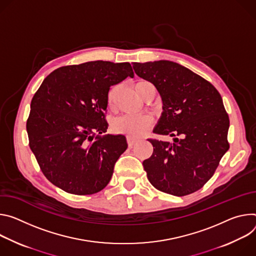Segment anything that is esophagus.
Instances as JSON below:
<instances>
[{
	"label": "esophagus",
	"instance_id": "34e87169",
	"mask_svg": "<svg viewBox=\"0 0 256 256\" xmlns=\"http://www.w3.org/2000/svg\"><path fill=\"white\" fill-rule=\"evenodd\" d=\"M127 142H128L129 146H133L137 142V139H135L131 136H127Z\"/></svg>",
	"mask_w": 256,
	"mask_h": 256
}]
</instances>
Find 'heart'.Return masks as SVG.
I'll list each match as a JSON object with an SVG mask.
<instances>
[{"instance_id":"1","label":"heart","mask_w":256,"mask_h":256,"mask_svg":"<svg viewBox=\"0 0 256 256\" xmlns=\"http://www.w3.org/2000/svg\"><path fill=\"white\" fill-rule=\"evenodd\" d=\"M150 85H152V84L148 81H146V80L138 81L135 85V90L138 96H142L144 92V88L146 86H150ZM115 92H116V90H112L108 96V104L110 106L114 104V100H115ZM150 123H152V120L148 116L126 115L114 122L112 129L117 133L125 134L127 136L137 138L144 135L148 132L150 126Z\"/></svg>"}]
</instances>
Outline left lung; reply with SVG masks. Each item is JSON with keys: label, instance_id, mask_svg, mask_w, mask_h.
Wrapping results in <instances>:
<instances>
[{"label": "left lung", "instance_id": "left-lung-1", "mask_svg": "<svg viewBox=\"0 0 256 256\" xmlns=\"http://www.w3.org/2000/svg\"><path fill=\"white\" fill-rule=\"evenodd\" d=\"M133 69L162 96L164 112L154 133L175 137L174 144L148 139L154 146L152 156L144 160L148 181L175 196L200 190L230 148V120L220 92L202 76L171 61L133 63Z\"/></svg>", "mask_w": 256, "mask_h": 256}]
</instances>
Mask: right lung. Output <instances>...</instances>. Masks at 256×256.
<instances>
[{"label": "right lung", "mask_w": 256, "mask_h": 256, "mask_svg": "<svg viewBox=\"0 0 256 256\" xmlns=\"http://www.w3.org/2000/svg\"><path fill=\"white\" fill-rule=\"evenodd\" d=\"M128 76L134 73L127 62L94 61L60 67L44 80L32 98L26 130L42 174L54 186L90 195L108 184L128 146L124 135L100 134L108 126L110 88Z\"/></svg>", "instance_id": "1"}]
</instances>
